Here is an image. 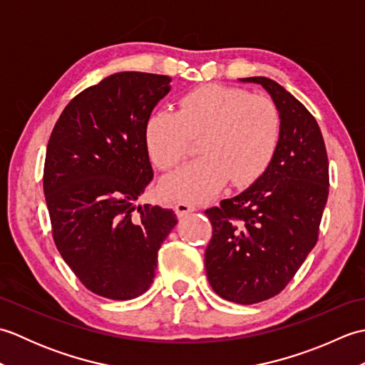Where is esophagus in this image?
<instances>
[{
	"label": "esophagus",
	"instance_id": "esophagus-1",
	"mask_svg": "<svg viewBox=\"0 0 365 365\" xmlns=\"http://www.w3.org/2000/svg\"><path fill=\"white\" fill-rule=\"evenodd\" d=\"M174 210H175L178 218H182V216L188 215V213H191V212H195L196 207L192 205V204H190V202H178V204H175Z\"/></svg>",
	"mask_w": 365,
	"mask_h": 365
}]
</instances>
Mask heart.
Returning a JSON list of instances; mask_svg holds the SVG:
<instances>
[{
  "label": "heart",
  "mask_w": 365,
  "mask_h": 365,
  "mask_svg": "<svg viewBox=\"0 0 365 365\" xmlns=\"http://www.w3.org/2000/svg\"><path fill=\"white\" fill-rule=\"evenodd\" d=\"M199 160L165 177L163 197L200 202L229 180L247 187L265 173L281 138V114L271 98L221 84L190 91L178 113L153 111L145 122V145L153 165L174 169L199 139Z\"/></svg>",
  "instance_id": "obj_1"
}]
</instances>
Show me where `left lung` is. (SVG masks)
Listing matches in <instances>:
<instances>
[{
    "label": "left lung",
    "instance_id": "left-lung-1",
    "mask_svg": "<svg viewBox=\"0 0 365 365\" xmlns=\"http://www.w3.org/2000/svg\"><path fill=\"white\" fill-rule=\"evenodd\" d=\"M281 114L273 160L238 196L205 210L213 235L205 250L212 289L237 304H255L282 292L319 238L329 192V165L319 123L281 84L251 76Z\"/></svg>",
    "mask_w": 365,
    "mask_h": 365
}]
</instances>
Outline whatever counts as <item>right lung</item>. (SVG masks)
I'll return each instance as SVG.
<instances>
[{
    "instance_id": "1",
    "label": "right lung",
    "mask_w": 365,
    "mask_h": 365,
    "mask_svg": "<svg viewBox=\"0 0 365 365\" xmlns=\"http://www.w3.org/2000/svg\"><path fill=\"white\" fill-rule=\"evenodd\" d=\"M169 83L144 72L106 76L71 100L46 147L54 243L81 284L108 299L149 289L160 246L177 224L173 210L135 204L153 178L145 122Z\"/></svg>"
}]
</instances>
